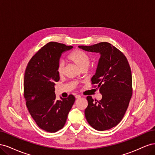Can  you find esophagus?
<instances>
[{
  "instance_id": "obj_1",
  "label": "esophagus",
  "mask_w": 155,
  "mask_h": 155,
  "mask_svg": "<svg viewBox=\"0 0 155 155\" xmlns=\"http://www.w3.org/2000/svg\"><path fill=\"white\" fill-rule=\"evenodd\" d=\"M75 97H76V98H77V99H79V98H81V96L80 95H76Z\"/></svg>"
}]
</instances>
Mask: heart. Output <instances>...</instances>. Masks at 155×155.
Returning a JSON list of instances; mask_svg holds the SVG:
<instances>
[{"instance_id":"obj_1","label":"heart","mask_w":155,"mask_h":155,"mask_svg":"<svg viewBox=\"0 0 155 155\" xmlns=\"http://www.w3.org/2000/svg\"><path fill=\"white\" fill-rule=\"evenodd\" d=\"M69 60L72 61L76 66L80 68H87L90 63V59L88 55L81 50H74L68 56ZM57 71L59 76H62L64 73V64L63 62H60L57 68Z\"/></svg>"}]
</instances>
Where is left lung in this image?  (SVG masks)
<instances>
[{"label": "left lung", "mask_w": 155, "mask_h": 155, "mask_svg": "<svg viewBox=\"0 0 155 155\" xmlns=\"http://www.w3.org/2000/svg\"><path fill=\"white\" fill-rule=\"evenodd\" d=\"M78 47L100 54L91 81L97 85L102 98L97 101L91 96L87 97L85 118L97 130L110 129L122 120L132 96V74L128 61L121 51L107 42Z\"/></svg>", "instance_id": "obj_1"}]
</instances>
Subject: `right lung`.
Returning a JSON list of instances; mask_svg holds the SVG:
<instances>
[{
  "instance_id": "right-lung-1",
  "label": "right lung",
  "mask_w": 155,
  "mask_h": 155,
  "mask_svg": "<svg viewBox=\"0 0 155 155\" xmlns=\"http://www.w3.org/2000/svg\"><path fill=\"white\" fill-rule=\"evenodd\" d=\"M73 46L50 42L33 56L24 79V96L31 117L41 129L49 133L61 129L76 98L56 100L55 82L59 80L57 68L61 54Z\"/></svg>"
}]
</instances>
